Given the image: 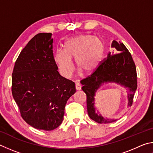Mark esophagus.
<instances>
[{
	"label": "esophagus",
	"mask_w": 153,
	"mask_h": 153,
	"mask_svg": "<svg viewBox=\"0 0 153 153\" xmlns=\"http://www.w3.org/2000/svg\"><path fill=\"white\" fill-rule=\"evenodd\" d=\"M81 85L80 82H76V84H75V88H76V90H81Z\"/></svg>",
	"instance_id": "34e87169"
}]
</instances>
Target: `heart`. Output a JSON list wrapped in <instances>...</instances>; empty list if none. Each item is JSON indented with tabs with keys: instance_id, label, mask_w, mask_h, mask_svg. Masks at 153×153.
<instances>
[{
	"instance_id": "b5f03b06",
	"label": "heart",
	"mask_w": 153,
	"mask_h": 153,
	"mask_svg": "<svg viewBox=\"0 0 153 153\" xmlns=\"http://www.w3.org/2000/svg\"><path fill=\"white\" fill-rule=\"evenodd\" d=\"M64 50L59 49L54 55V60L62 75L71 78L74 71L72 58H75L78 68L90 73L97 68L103 58L104 44L97 37L81 35L67 39Z\"/></svg>"
}]
</instances>
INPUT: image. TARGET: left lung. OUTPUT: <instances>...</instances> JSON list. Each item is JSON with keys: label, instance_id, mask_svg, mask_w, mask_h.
I'll return each mask as SVG.
<instances>
[{"label": "left lung", "instance_id": "8db88e82", "mask_svg": "<svg viewBox=\"0 0 153 153\" xmlns=\"http://www.w3.org/2000/svg\"><path fill=\"white\" fill-rule=\"evenodd\" d=\"M111 47L116 48V53H108L107 58L91 74L81 81L82 90L87 95V112L90 118L99 124H109L115 120L105 119L96 114L94 108V96L99 87L108 82H116L128 87L129 106H132L133 99L137 89V73L134 62L130 52L123 43L112 42Z\"/></svg>", "mask_w": 153, "mask_h": 153}]
</instances>
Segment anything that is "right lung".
<instances>
[{"label":"right lung","mask_w":153,"mask_h":153,"mask_svg":"<svg viewBox=\"0 0 153 153\" xmlns=\"http://www.w3.org/2000/svg\"><path fill=\"white\" fill-rule=\"evenodd\" d=\"M51 33L35 36L21 51L12 73V95L22 118L36 129L61 124L75 84L62 76L53 58Z\"/></svg>","instance_id":"add662e5"}]
</instances>
